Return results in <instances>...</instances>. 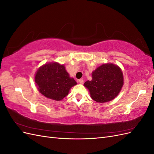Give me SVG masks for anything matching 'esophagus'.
<instances>
[{"label":"esophagus","instance_id":"34e87169","mask_svg":"<svg viewBox=\"0 0 154 154\" xmlns=\"http://www.w3.org/2000/svg\"><path fill=\"white\" fill-rule=\"evenodd\" d=\"M78 82H79V83H80V84H83V79H80V80H78Z\"/></svg>","mask_w":154,"mask_h":154}]
</instances>
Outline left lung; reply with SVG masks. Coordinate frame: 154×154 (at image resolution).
<instances>
[{"label":"left lung","mask_w":154,"mask_h":154,"mask_svg":"<svg viewBox=\"0 0 154 154\" xmlns=\"http://www.w3.org/2000/svg\"><path fill=\"white\" fill-rule=\"evenodd\" d=\"M92 80L85 82L93 100L105 103L118 96L123 85L122 70L112 63L103 64L92 73Z\"/></svg>","instance_id":"8db88e82"}]
</instances>
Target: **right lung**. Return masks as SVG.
Here are the masks:
<instances>
[{"label": "right lung", "instance_id": "right-lung-1", "mask_svg": "<svg viewBox=\"0 0 154 154\" xmlns=\"http://www.w3.org/2000/svg\"><path fill=\"white\" fill-rule=\"evenodd\" d=\"M35 83L42 94L56 101L62 100L71 88L77 84L70 78L63 65L58 63H46L36 72Z\"/></svg>", "mask_w": 154, "mask_h": 154}]
</instances>
